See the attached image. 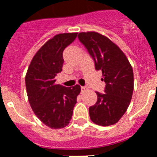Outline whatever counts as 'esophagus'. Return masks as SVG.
Segmentation results:
<instances>
[{
  "mask_svg": "<svg viewBox=\"0 0 157 157\" xmlns=\"http://www.w3.org/2000/svg\"><path fill=\"white\" fill-rule=\"evenodd\" d=\"M87 90V87L86 86H82L81 87V91L82 92H85V91H86Z\"/></svg>",
  "mask_w": 157,
  "mask_h": 157,
  "instance_id": "1",
  "label": "esophagus"
}]
</instances>
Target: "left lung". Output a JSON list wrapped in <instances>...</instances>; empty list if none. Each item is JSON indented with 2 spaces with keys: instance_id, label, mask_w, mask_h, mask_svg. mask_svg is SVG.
Listing matches in <instances>:
<instances>
[{
  "instance_id": "left-lung-1",
  "label": "left lung",
  "mask_w": 157,
  "mask_h": 157,
  "mask_svg": "<svg viewBox=\"0 0 157 157\" xmlns=\"http://www.w3.org/2000/svg\"><path fill=\"white\" fill-rule=\"evenodd\" d=\"M78 40L101 71L104 94L96 92L98 101L90 107L91 120L101 126L113 125L127 111L134 90V73L125 54L110 39L97 32L79 33Z\"/></svg>"
}]
</instances>
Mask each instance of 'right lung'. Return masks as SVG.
<instances>
[{"instance_id": "1", "label": "right lung", "mask_w": 157, "mask_h": 157, "mask_svg": "<svg viewBox=\"0 0 157 157\" xmlns=\"http://www.w3.org/2000/svg\"><path fill=\"white\" fill-rule=\"evenodd\" d=\"M77 34H59L48 40L33 57L25 78L32 110L52 129L68 125L81 91L78 85L65 87L55 83V77L62 71L63 50L75 41Z\"/></svg>"}]
</instances>
